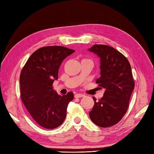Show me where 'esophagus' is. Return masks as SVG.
<instances>
[{"label": "esophagus", "mask_w": 154, "mask_h": 154, "mask_svg": "<svg viewBox=\"0 0 154 154\" xmlns=\"http://www.w3.org/2000/svg\"><path fill=\"white\" fill-rule=\"evenodd\" d=\"M85 95L84 94H78V93H77V94H75V98H81V97H83Z\"/></svg>", "instance_id": "obj_1"}]
</instances>
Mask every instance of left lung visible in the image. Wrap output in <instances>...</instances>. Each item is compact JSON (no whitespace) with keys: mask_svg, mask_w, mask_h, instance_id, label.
I'll return each mask as SVG.
<instances>
[{"mask_svg":"<svg viewBox=\"0 0 154 154\" xmlns=\"http://www.w3.org/2000/svg\"><path fill=\"white\" fill-rule=\"evenodd\" d=\"M89 50L100 58V77L96 83L105 89L101 99L93 97L94 104L89 117L100 127L112 126L120 122L128 109L135 86L131 66L122 54L109 45L94 44Z\"/></svg>","mask_w":154,"mask_h":154,"instance_id":"1","label":"left lung"}]
</instances>
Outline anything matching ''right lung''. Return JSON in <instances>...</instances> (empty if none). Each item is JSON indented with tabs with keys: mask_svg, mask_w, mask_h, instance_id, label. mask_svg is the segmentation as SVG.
Listing matches in <instances>:
<instances>
[{
	"mask_svg": "<svg viewBox=\"0 0 154 154\" xmlns=\"http://www.w3.org/2000/svg\"><path fill=\"white\" fill-rule=\"evenodd\" d=\"M75 50L63 46L39 48L29 57L20 75V97L35 122L46 129L61 125L73 92L60 95L53 89L58 71L65 58Z\"/></svg>",
	"mask_w": 154,
	"mask_h": 154,
	"instance_id": "right-lung-1",
	"label": "right lung"
}]
</instances>
